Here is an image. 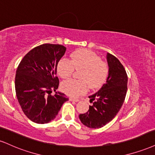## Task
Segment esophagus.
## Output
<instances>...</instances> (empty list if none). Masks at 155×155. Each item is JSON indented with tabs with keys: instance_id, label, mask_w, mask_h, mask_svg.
Listing matches in <instances>:
<instances>
[{
	"instance_id": "esophagus-1",
	"label": "esophagus",
	"mask_w": 155,
	"mask_h": 155,
	"mask_svg": "<svg viewBox=\"0 0 155 155\" xmlns=\"http://www.w3.org/2000/svg\"><path fill=\"white\" fill-rule=\"evenodd\" d=\"M69 100L70 101H73V102H79V99H75V98H72V97H70L69 98Z\"/></svg>"
}]
</instances>
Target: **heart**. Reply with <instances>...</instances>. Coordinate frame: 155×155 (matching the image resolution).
Here are the masks:
<instances>
[{
  "label": "heart",
  "mask_w": 155,
  "mask_h": 155,
  "mask_svg": "<svg viewBox=\"0 0 155 155\" xmlns=\"http://www.w3.org/2000/svg\"><path fill=\"white\" fill-rule=\"evenodd\" d=\"M74 69L81 70V80L70 79L61 84L63 92L71 97H76L87 92L88 84L92 88H99L105 82L109 66L94 52L82 49L76 50L71 55L70 61L63 58L57 66L58 75L64 79L70 78Z\"/></svg>",
  "instance_id": "obj_1"
}]
</instances>
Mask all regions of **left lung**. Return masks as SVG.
<instances>
[{"instance_id": "1", "label": "left lung", "mask_w": 155, "mask_h": 155, "mask_svg": "<svg viewBox=\"0 0 155 155\" xmlns=\"http://www.w3.org/2000/svg\"><path fill=\"white\" fill-rule=\"evenodd\" d=\"M109 74L106 82L95 94L89 96L92 106L84 114H80L81 122L91 128H100L113 120L124 104L127 92L128 76L124 66L112 54L107 53Z\"/></svg>"}]
</instances>
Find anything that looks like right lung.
Instances as JSON below:
<instances>
[{
  "mask_svg": "<svg viewBox=\"0 0 155 155\" xmlns=\"http://www.w3.org/2000/svg\"><path fill=\"white\" fill-rule=\"evenodd\" d=\"M61 45L43 44L33 48L18 65L15 77V89L18 103L29 120L48 124L56 117L68 99L58 88L57 66L66 53Z\"/></svg>",
  "mask_w": 155,
  "mask_h": 155,
  "instance_id": "obj_1",
  "label": "right lung"
}]
</instances>
